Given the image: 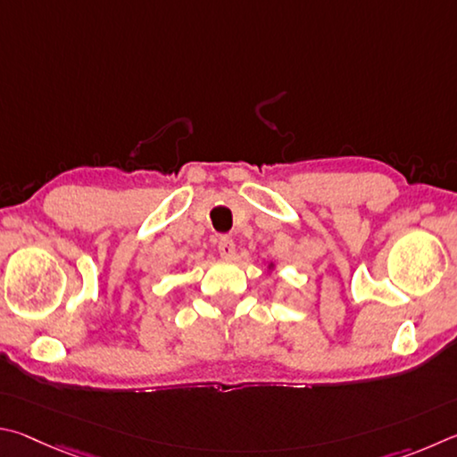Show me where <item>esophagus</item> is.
<instances>
[{"label": "esophagus", "mask_w": 457, "mask_h": 457, "mask_svg": "<svg viewBox=\"0 0 457 457\" xmlns=\"http://www.w3.org/2000/svg\"><path fill=\"white\" fill-rule=\"evenodd\" d=\"M219 254L222 259H233L235 257V243L233 238L222 237L219 241Z\"/></svg>", "instance_id": "obj_1"}]
</instances>
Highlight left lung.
I'll use <instances>...</instances> for the list:
<instances>
[{
    "instance_id": "1",
    "label": "left lung",
    "mask_w": 457,
    "mask_h": 457,
    "mask_svg": "<svg viewBox=\"0 0 457 457\" xmlns=\"http://www.w3.org/2000/svg\"><path fill=\"white\" fill-rule=\"evenodd\" d=\"M275 269V262H269V273Z\"/></svg>"
}]
</instances>
